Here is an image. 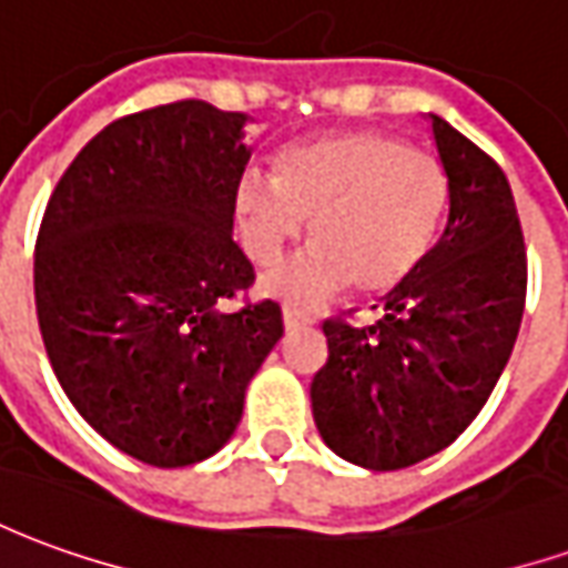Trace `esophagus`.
<instances>
[{
	"label": "esophagus",
	"mask_w": 568,
	"mask_h": 568,
	"mask_svg": "<svg viewBox=\"0 0 568 568\" xmlns=\"http://www.w3.org/2000/svg\"><path fill=\"white\" fill-rule=\"evenodd\" d=\"M304 325H313V320H310V316H304L301 310L283 307V328H285V332H295V328H304Z\"/></svg>",
	"instance_id": "34e87169"
}]
</instances>
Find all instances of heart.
<instances>
[{"label": "heart", "instance_id": "1", "mask_svg": "<svg viewBox=\"0 0 568 568\" xmlns=\"http://www.w3.org/2000/svg\"><path fill=\"white\" fill-rule=\"evenodd\" d=\"M447 206L444 163L377 130L285 149L273 179L246 175L236 187L240 236L258 264L280 258L313 219L316 243L261 276L267 295L301 307L346 283L358 295L398 288L435 246Z\"/></svg>", "mask_w": 568, "mask_h": 568}]
</instances>
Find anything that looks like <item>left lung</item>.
Masks as SVG:
<instances>
[{"label": "left lung", "instance_id": "obj_1", "mask_svg": "<svg viewBox=\"0 0 568 568\" xmlns=\"http://www.w3.org/2000/svg\"><path fill=\"white\" fill-rule=\"evenodd\" d=\"M450 206L438 243L383 297L368 328L325 322L328 362L310 383L313 419L341 459L398 471L471 426L511 358L526 248L499 163L428 115Z\"/></svg>", "mask_w": 568, "mask_h": 568}]
</instances>
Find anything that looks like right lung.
I'll list each match as a JSON object with an SVG mask.
<instances>
[{
	"mask_svg": "<svg viewBox=\"0 0 568 568\" xmlns=\"http://www.w3.org/2000/svg\"><path fill=\"white\" fill-rule=\"evenodd\" d=\"M243 112L200 100L118 118L69 163L36 243V313L57 381L112 447L154 468L231 440L283 337L252 285L234 203L252 145Z\"/></svg>",
	"mask_w": 568,
	"mask_h": 568,
	"instance_id": "1",
	"label": "right lung"
}]
</instances>
